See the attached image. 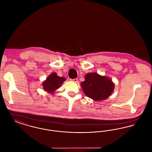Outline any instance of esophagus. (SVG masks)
Segmentation results:
<instances>
[{
  "mask_svg": "<svg viewBox=\"0 0 152 152\" xmlns=\"http://www.w3.org/2000/svg\"><path fill=\"white\" fill-rule=\"evenodd\" d=\"M71 81H74V82H75V83H77L78 82H79V80H78V79L77 78H76V79H71Z\"/></svg>",
  "mask_w": 152,
  "mask_h": 152,
  "instance_id": "1",
  "label": "esophagus"
}]
</instances>
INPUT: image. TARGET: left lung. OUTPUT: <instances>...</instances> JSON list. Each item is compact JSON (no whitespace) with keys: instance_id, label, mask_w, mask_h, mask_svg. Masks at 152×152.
Wrapping results in <instances>:
<instances>
[{"instance_id":"obj_1","label":"left lung","mask_w":152,"mask_h":152,"mask_svg":"<svg viewBox=\"0 0 152 152\" xmlns=\"http://www.w3.org/2000/svg\"><path fill=\"white\" fill-rule=\"evenodd\" d=\"M84 94L88 97L96 100H103L112 94L114 84L108 77L96 73H89L85 76V80L81 83Z\"/></svg>"}]
</instances>
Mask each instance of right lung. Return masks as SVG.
Wrapping results in <instances>:
<instances>
[{
    "label": "right lung",
    "instance_id": "obj_1",
    "mask_svg": "<svg viewBox=\"0 0 152 152\" xmlns=\"http://www.w3.org/2000/svg\"><path fill=\"white\" fill-rule=\"evenodd\" d=\"M65 80V78L59 77L56 73H52L43 83L44 90L52 94L56 89L60 87Z\"/></svg>",
    "mask_w": 152,
    "mask_h": 152
}]
</instances>
